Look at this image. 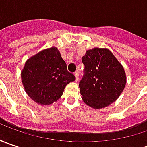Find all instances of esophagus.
Here are the masks:
<instances>
[{"label":"esophagus","instance_id":"obj_1","mask_svg":"<svg viewBox=\"0 0 147 147\" xmlns=\"http://www.w3.org/2000/svg\"><path fill=\"white\" fill-rule=\"evenodd\" d=\"M74 76H75V80H76V81H78V78H79L78 72H75V73H74Z\"/></svg>","mask_w":147,"mask_h":147}]
</instances>
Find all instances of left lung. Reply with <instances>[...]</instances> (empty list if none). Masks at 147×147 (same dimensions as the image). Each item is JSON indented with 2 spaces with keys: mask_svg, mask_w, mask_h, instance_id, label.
Instances as JSON below:
<instances>
[{
  "mask_svg": "<svg viewBox=\"0 0 147 147\" xmlns=\"http://www.w3.org/2000/svg\"><path fill=\"white\" fill-rule=\"evenodd\" d=\"M82 61L85 74L79 82L83 102L102 109L115 102L125 88L127 78L123 65L107 48L88 50Z\"/></svg>",
  "mask_w": 147,
  "mask_h": 147,
  "instance_id": "8db88e82",
  "label": "left lung"
}]
</instances>
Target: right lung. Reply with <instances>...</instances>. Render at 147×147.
<instances>
[{
	"instance_id": "add662e5",
	"label": "right lung",
	"mask_w": 147,
	"mask_h": 147,
	"mask_svg": "<svg viewBox=\"0 0 147 147\" xmlns=\"http://www.w3.org/2000/svg\"><path fill=\"white\" fill-rule=\"evenodd\" d=\"M21 79L32 100L48 105L61 97L66 85L74 81L75 77L68 72L59 50L52 47L27 59L21 71Z\"/></svg>"
}]
</instances>
